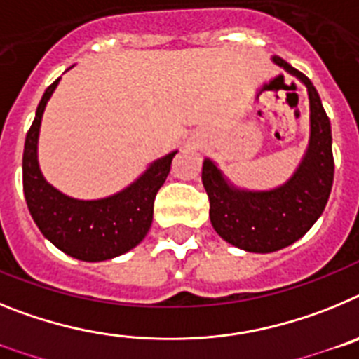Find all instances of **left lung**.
Returning a JSON list of instances; mask_svg holds the SVG:
<instances>
[{"instance_id":"8db88e82","label":"left lung","mask_w":359,"mask_h":359,"mask_svg":"<svg viewBox=\"0 0 359 359\" xmlns=\"http://www.w3.org/2000/svg\"><path fill=\"white\" fill-rule=\"evenodd\" d=\"M273 62L309 95V144L293 176L271 190H246L233 185L210 158H205L201 172L214 230L231 246L253 253L277 252L306 236L327 205L334 180L331 122L318 91L284 59L273 57Z\"/></svg>"}]
</instances>
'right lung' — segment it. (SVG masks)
I'll list each match as a JSON object with an SVG mask.
<instances>
[{"mask_svg": "<svg viewBox=\"0 0 359 359\" xmlns=\"http://www.w3.org/2000/svg\"><path fill=\"white\" fill-rule=\"evenodd\" d=\"M59 81L61 77L46 88L27 133L23 151L25 199L32 219L53 246L79 261H107L133 250L147 236L154 198L169 176L177 151L152 161L138 180L113 196L75 199L62 194L44 180L37 161L41 120Z\"/></svg>", "mask_w": 359, "mask_h": 359, "instance_id": "right-lung-1", "label": "right lung"}]
</instances>
